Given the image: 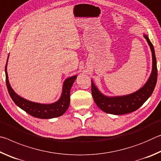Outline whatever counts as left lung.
<instances>
[{
  "instance_id": "obj_1",
  "label": "left lung",
  "mask_w": 161,
  "mask_h": 161,
  "mask_svg": "<svg viewBox=\"0 0 161 161\" xmlns=\"http://www.w3.org/2000/svg\"><path fill=\"white\" fill-rule=\"evenodd\" d=\"M144 37L148 42L152 52L153 69L148 81L142 88L134 93L126 96L108 97L101 93L92 81V97L98 107L104 112L114 115L131 113L140 108L153 92L158 77L156 58L153 45L150 41L149 38L146 35H144Z\"/></svg>"
}]
</instances>
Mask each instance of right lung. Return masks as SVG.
<instances>
[{
	"instance_id": "1",
	"label": "right lung",
	"mask_w": 161,
	"mask_h": 161,
	"mask_svg": "<svg viewBox=\"0 0 161 161\" xmlns=\"http://www.w3.org/2000/svg\"><path fill=\"white\" fill-rule=\"evenodd\" d=\"M6 66L7 63L5 67V72L8 91L15 104L23 111H25L26 113L35 118L52 119L62 116L67 111L70 102V89L77 78V76H73L64 81L62 96L58 102L51 103V104H42V103L30 102L15 93L9 84Z\"/></svg>"
}]
</instances>
